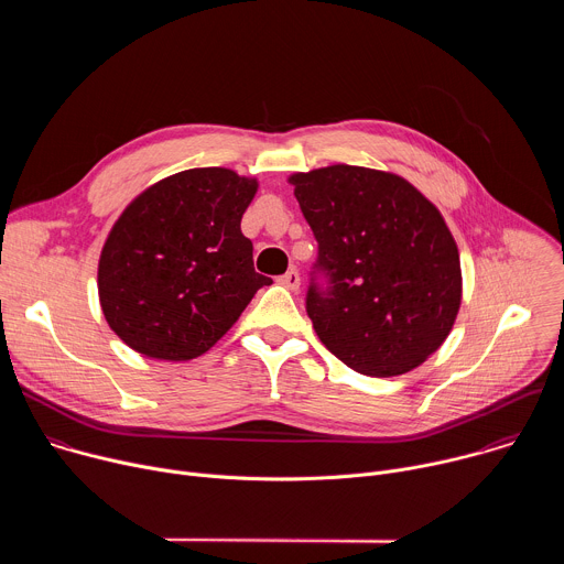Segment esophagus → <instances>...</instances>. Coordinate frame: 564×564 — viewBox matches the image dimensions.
Here are the masks:
<instances>
[{"instance_id":"1","label":"esophagus","mask_w":564,"mask_h":564,"mask_svg":"<svg viewBox=\"0 0 564 564\" xmlns=\"http://www.w3.org/2000/svg\"><path fill=\"white\" fill-rule=\"evenodd\" d=\"M279 283H281L283 288H288V290H299L301 276H299L296 270H288L283 276H279Z\"/></svg>"}]
</instances>
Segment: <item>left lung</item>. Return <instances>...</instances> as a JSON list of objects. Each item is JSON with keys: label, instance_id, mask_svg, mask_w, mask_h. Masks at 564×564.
Returning <instances> with one entry per match:
<instances>
[{"label": "left lung", "instance_id": "8db88e82", "mask_svg": "<svg viewBox=\"0 0 564 564\" xmlns=\"http://www.w3.org/2000/svg\"><path fill=\"white\" fill-rule=\"evenodd\" d=\"M288 183L330 283L310 285L305 303L321 344L370 377L424 364L462 303L459 252L440 209L406 178L368 167L330 165Z\"/></svg>", "mask_w": 564, "mask_h": 564}]
</instances>
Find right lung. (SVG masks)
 Masks as SVG:
<instances>
[{
  "mask_svg": "<svg viewBox=\"0 0 564 564\" xmlns=\"http://www.w3.org/2000/svg\"><path fill=\"white\" fill-rule=\"evenodd\" d=\"M259 181L225 167L185 170L138 194L113 223L98 263L109 328L135 352L205 355L272 279L259 274L240 218Z\"/></svg>",
  "mask_w": 564,
  "mask_h": 564,
  "instance_id": "1",
  "label": "right lung"
}]
</instances>
